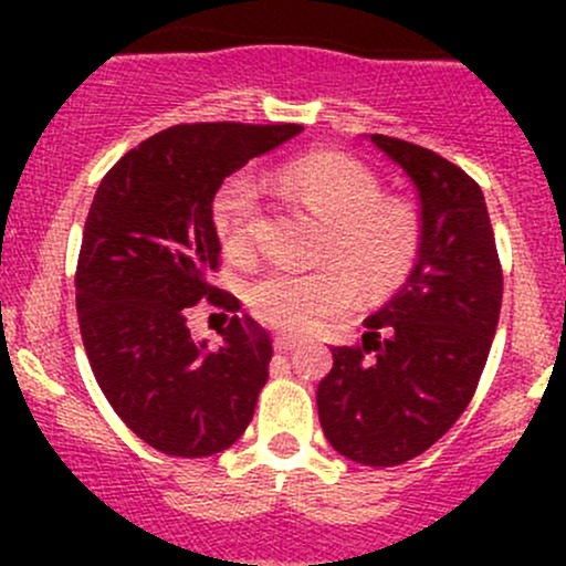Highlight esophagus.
I'll use <instances>...</instances> for the list:
<instances>
[{
    "instance_id": "34e87169",
    "label": "esophagus",
    "mask_w": 566,
    "mask_h": 566,
    "mask_svg": "<svg viewBox=\"0 0 566 566\" xmlns=\"http://www.w3.org/2000/svg\"><path fill=\"white\" fill-rule=\"evenodd\" d=\"M301 346V340H297V337H292V335H274V348L276 350H282V354H287V350H292V348H297Z\"/></svg>"
}]
</instances>
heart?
Wrapping results in <instances>:
<instances>
[{
  "mask_svg": "<svg viewBox=\"0 0 566 566\" xmlns=\"http://www.w3.org/2000/svg\"><path fill=\"white\" fill-rule=\"evenodd\" d=\"M276 184L329 223L319 269H271L250 284L252 314L282 333H314L324 319L346 314L367 290L399 284L418 255V218L399 199L380 197V184L359 161L319 151L290 161ZM261 188L250 175H233L212 201V223L231 258L255 250Z\"/></svg>",
  "mask_w": 566,
  "mask_h": 566,
  "instance_id": "b5f03b06",
  "label": "heart"
}]
</instances>
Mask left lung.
<instances>
[{
    "instance_id": "left-lung-1",
    "label": "left lung",
    "mask_w": 566,
    "mask_h": 566,
    "mask_svg": "<svg viewBox=\"0 0 566 566\" xmlns=\"http://www.w3.org/2000/svg\"><path fill=\"white\" fill-rule=\"evenodd\" d=\"M420 199L418 261L367 316L361 346L333 348L316 407L333 450L388 469L426 452L469 407L503 301L495 233L482 188L415 143L369 135Z\"/></svg>"
}]
</instances>
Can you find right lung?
<instances>
[{
	"mask_svg": "<svg viewBox=\"0 0 566 566\" xmlns=\"http://www.w3.org/2000/svg\"><path fill=\"white\" fill-rule=\"evenodd\" d=\"M301 125H175L127 151L97 186L76 263V314L97 386L129 431L175 458H210L250 426L271 337L207 282L220 239L212 199L231 172ZM231 310L221 346L193 342L187 308Z\"/></svg>",
	"mask_w": 566,
	"mask_h": 566,
	"instance_id": "add662e5",
	"label": "right lung"
}]
</instances>
